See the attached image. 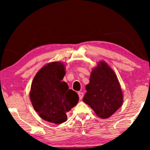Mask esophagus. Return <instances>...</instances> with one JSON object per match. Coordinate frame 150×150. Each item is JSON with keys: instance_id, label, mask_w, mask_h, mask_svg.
Returning a JSON list of instances; mask_svg holds the SVG:
<instances>
[{"instance_id": "34e87169", "label": "esophagus", "mask_w": 150, "mask_h": 150, "mask_svg": "<svg viewBox=\"0 0 150 150\" xmlns=\"http://www.w3.org/2000/svg\"><path fill=\"white\" fill-rule=\"evenodd\" d=\"M78 94H79V99L80 100H82L83 99V96H84V93H83V92H79V93H78Z\"/></svg>"}]
</instances>
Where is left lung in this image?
<instances>
[{"mask_svg": "<svg viewBox=\"0 0 150 150\" xmlns=\"http://www.w3.org/2000/svg\"><path fill=\"white\" fill-rule=\"evenodd\" d=\"M86 90L83 102L102 119L109 117L122 105V91L117 78L102 61L92 70Z\"/></svg>", "mask_w": 150, "mask_h": 150, "instance_id": "obj_1", "label": "left lung"}]
</instances>
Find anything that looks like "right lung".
<instances>
[{
	"label": "right lung",
	"instance_id": "add662e5",
	"mask_svg": "<svg viewBox=\"0 0 150 150\" xmlns=\"http://www.w3.org/2000/svg\"><path fill=\"white\" fill-rule=\"evenodd\" d=\"M64 65L52 62L37 73L30 87L32 105L43 120L53 124H62L67 120V112L76 105L79 96L69 89L65 82Z\"/></svg>",
	"mask_w": 150,
	"mask_h": 150
}]
</instances>
